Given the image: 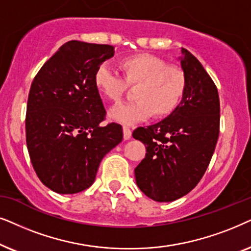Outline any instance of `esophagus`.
I'll return each instance as SVG.
<instances>
[{
    "label": "esophagus",
    "instance_id": "obj_1",
    "mask_svg": "<svg viewBox=\"0 0 251 251\" xmlns=\"http://www.w3.org/2000/svg\"><path fill=\"white\" fill-rule=\"evenodd\" d=\"M123 133H124V139H125V140L131 139L132 131L127 127V126H124V127H123Z\"/></svg>",
    "mask_w": 251,
    "mask_h": 251
}]
</instances>
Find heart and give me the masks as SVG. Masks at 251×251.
Wrapping results in <instances>:
<instances>
[{"instance_id": "obj_1", "label": "heart", "mask_w": 251, "mask_h": 251, "mask_svg": "<svg viewBox=\"0 0 251 251\" xmlns=\"http://www.w3.org/2000/svg\"><path fill=\"white\" fill-rule=\"evenodd\" d=\"M120 75L108 66L95 70L93 81L105 100L118 102L127 87H134L135 101L119 104L109 111V118L131 125L152 116L163 119L172 115L185 98L188 79L181 66L169 64L164 58L149 52L125 56L117 62Z\"/></svg>"}]
</instances>
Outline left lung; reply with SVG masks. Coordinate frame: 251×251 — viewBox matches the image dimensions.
<instances>
[{
    "instance_id": "left-lung-1",
    "label": "left lung",
    "mask_w": 251,
    "mask_h": 251,
    "mask_svg": "<svg viewBox=\"0 0 251 251\" xmlns=\"http://www.w3.org/2000/svg\"><path fill=\"white\" fill-rule=\"evenodd\" d=\"M179 57L188 85L172 115L133 138L146 146V157L134 170L136 185L156 202H172L188 194L202 179L219 136L220 104L215 82L201 63L181 48Z\"/></svg>"
}]
</instances>
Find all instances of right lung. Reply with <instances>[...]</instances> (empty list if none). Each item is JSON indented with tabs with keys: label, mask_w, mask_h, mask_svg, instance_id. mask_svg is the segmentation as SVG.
Segmentation results:
<instances>
[{
	"label": "right lung",
	"mask_w": 251,
	"mask_h": 251,
	"mask_svg": "<svg viewBox=\"0 0 251 251\" xmlns=\"http://www.w3.org/2000/svg\"><path fill=\"white\" fill-rule=\"evenodd\" d=\"M115 48L72 40L33 80L26 109V145L41 182L58 194L91 187L103 157L122 142L123 128L102 126L105 109L93 81Z\"/></svg>",
	"instance_id": "obj_1"
}]
</instances>
